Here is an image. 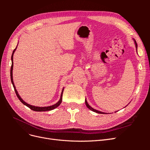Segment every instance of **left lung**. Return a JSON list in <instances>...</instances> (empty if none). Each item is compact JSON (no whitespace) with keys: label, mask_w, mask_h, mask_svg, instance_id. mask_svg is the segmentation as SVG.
Returning a JSON list of instances; mask_svg holds the SVG:
<instances>
[{"label":"left lung","mask_w":150,"mask_h":150,"mask_svg":"<svg viewBox=\"0 0 150 150\" xmlns=\"http://www.w3.org/2000/svg\"><path fill=\"white\" fill-rule=\"evenodd\" d=\"M134 42H135V45H136V47H137V42L135 41L134 40ZM85 103H86V106H87L89 110H91V111H94V112H97V113H99V114H105V113L104 112H101V111H98V110H94V109H93V108H91V107L89 104H88V102H87V101H86V99L85 100Z\"/></svg>","instance_id":"left-lung-1"}]
</instances>
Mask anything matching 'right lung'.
I'll use <instances>...</instances> for the list:
<instances>
[{
	"label": "right lung",
	"mask_w": 150,
	"mask_h": 150,
	"mask_svg": "<svg viewBox=\"0 0 150 150\" xmlns=\"http://www.w3.org/2000/svg\"><path fill=\"white\" fill-rule=\"evenodd\" d=\"M17 48V47H16ZM16 48L13 50V52H12V56H11V60H12V66H11V82L12 83V85H13V88H14V90H15V92L16 93V95L17 98H19V100L22 102V103H23L24 105H25L26 106H28V108H29L30 110H32L33 111H51V110H54V109L56 108L57 107H58L60 105L61 102H62V93H63V91H64V89H62V93H61V98L59 99V101L57 103H56L55 104H54V105H52V106H47V107H39V106H33V105H30V104H28L27 103H25V101H24L23 100H22V99L20 97V96L19 95V94H18L17 90L16 89V87L14 86V84H13V76H12V70H13V53H14L15 51Z\"/></svg>",
	"instance_id": "right-lung-1"
}]
</instances>
